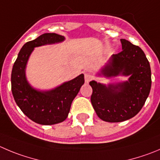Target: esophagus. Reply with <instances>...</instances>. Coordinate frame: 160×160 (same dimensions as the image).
I'll return each mask as SVG.
<instances>
[{
  "mask_svg": "<svg viewBox=\"0 0 160 160\" xmlns=\"http://www.w3.org/2000/svg\"><path fill=\"white\" fill-rule=\"evenodd\" d=\"M92 76L91 74H89V73H86L85 74V81H86V83H89L92 80Z\"/></svg>",
  "mask_w": 160,
  "mask_h": 160,
  "instance_id": "esophagus-1",
  "label": "esophagus"
}]
</instances>
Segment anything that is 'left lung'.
I'll return each mask as SVG.
<instances>
[{
  "label": "left lung",
  "mask_w": 160,
  "mask_h": 160,
  "mask_svg": "<svg viewBox=\"0 0 160 160\" xmlns=\"http://www.w3.org/2000/svg\"><path fill=\"white\" fill-rule=\"evenodd\" d=\"M122 51L112 55L97 75L128 77V80L105 85L92 80L91 103L103 121L119 122L134 117L144 106L151 89L149 62L140 47L121 39Z\"/></svg>",
  "instance_id": "obj_1"
}]
</instances>
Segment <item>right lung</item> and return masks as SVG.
<instances>
[{
	"instance_id": "right-lung-1",
	"label": "right lung",
	"mask_w": 160,
	"mask_h": 160,
	"mask_svg": "<svg viewBox=\"0 0 160 160\" xmlns=\"http://www.w3.org/2000/svg\"><path fill=\"white\" fill-rule=\"evenodd\" d=\"M65 38L54 33H43L27 42L18 54L12 71V92L15 101L30 119L41 125L62 122L68 116L71 103L84 84V74L49 90L35 89L26 76L27 62L34 48L60 43Z\"/></svg>"
}]
</instances>
